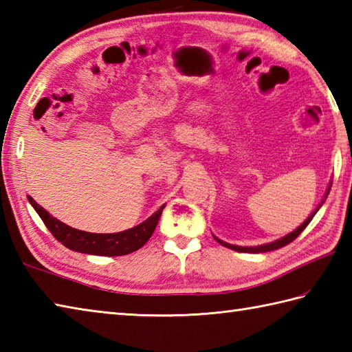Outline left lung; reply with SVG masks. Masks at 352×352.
<instances>
[{"label":"left lung","mask_w":352,"mask_h":352,"mask_svg":"<svg viewBox=\"0 0 352 352\" xmlns=\"http://www.w3.org/2000/svg\"><path fill=\"white\" fill-rule=\"evenodd\" d=\"M328 192H329V189H328ZM328 192H327V195H328ZM322 203H323V201H322ZM320 206H322V204H320ZM316 212H318V210H314V212H313V215H311V217H308V219H305V223L302 224V226H299L298 229H296L294 232L288 233L287 236L280 238V239H278V241H273V243H270V244H264V245H258V247H239V245H232V244H227V243H224V241L218 239V238H215V239H217L218 243L221 244V245L227 247V249L236 250V252H241V253H264V252H272V250L280 249V247H284V245H287V244H290L292 241H294L296 238H298V236L300 235V233L304 232L305 227L309 224V221H311L313 217L316 215Z\"/></svg>","instance_id":"1"}]
</instances>
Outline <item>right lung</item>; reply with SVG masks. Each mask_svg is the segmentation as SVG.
<instances>
[{"label":"right lung","instance_id":"right-lung-1","mask_svg":"<svg viewBox=\"0 0 352 352\" xmlns=\"http://www.w3.org/2000/svg\"><path fill=\"white\" fill-rule=\"evenodd\" d=\"M29 201L33 206V209L38 212V215L44 221L47 229L52 232V235L62 245L74 252L98 254V256H122V254L139 250L140 247L148 243V239L154 233L164 208V206H162L146 221H143L142 224L129 230L119 233H89L73 229V227L60 223L59 219L52 217L44 208H41L32 197H29Z\"/></svg>","mask_w":352,"mask_h":352}]
</instances>
